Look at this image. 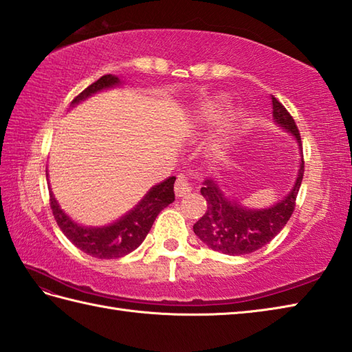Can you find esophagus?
Returning <instances> with one entry per match:
<instances>
[{"instance_id":"esophagus-1","label":"esophagus","mask_w":352,"mask_h":352,"mask_svg":"<svg viewBox=\"0 0 352 352\" xmlns=\"http://www.w3.org/2000/svg\"><path fill=\"white\" fill-rule=\"evenodd\" d=\"M191 191V184L188 181V177L181 175L177 179H176V184H175V192L177 197H184L188 195V192Z\"/></svg>"}]
</instances>
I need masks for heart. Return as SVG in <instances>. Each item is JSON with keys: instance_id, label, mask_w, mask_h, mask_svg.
Returning <instances> with one entry per match:
<instances>
[{"instance_id": "b5f03b06", "label": "heart", "mask_w": 352, "mask_h": 352, "mask_svg": "<svg viewBox=\"0 0 352 352\" xmlns=\"http://www.w3.org/2000/svg\"><path fill=\"white\" fill-rule=\"evenodd\" d=\"M226 104L228 103H226L225 98H216V100H214V102L205 104L202 109L199 111L197 120L200 121V123H210V121H216L221 116V113H223ZM236 120H239V117H232L231 120L226 121L223 131H221V136H223V138L219 140V144H223L226 136L229 133L234 132L235 124H236Z\"/></svg>"}]
</instances>
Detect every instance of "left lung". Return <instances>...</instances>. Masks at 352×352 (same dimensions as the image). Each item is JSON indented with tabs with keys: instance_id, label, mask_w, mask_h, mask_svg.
Segmentation results:
<instances>
[{
	"instance_id": "1",
	"label": "left lung",
	"mask_w": 352,
	"mask_h": 352,
	"mask_svg": "<svg viewBox=\"0 0 352 352\" xmlns=\"http://www.w3.org/2000/svg\"><path fill=\"white\" fill-rule=\"evenodd\" d=\"M272 109L276 123L295 136L302 152L299 129L290 112L272 96ZM304 176V157H300L298 179L281 202L266 210H249L235 200H229L216 179H206L200 188L206 199V211L196 221L195 234L206 246L226 255L252 254L266 246L287 225L296 206V196Z\"/></svg>"
}]
</instances>
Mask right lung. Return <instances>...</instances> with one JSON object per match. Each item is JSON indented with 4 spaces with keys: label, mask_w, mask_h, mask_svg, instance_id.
Segmentation results:
<instances>
[{
    "label": "right lung",
    "mask_w": 352,
    "mask_h": 352,
    "mask_svg": "<svg viewBox=\"0 0 352 352\" xmlns=\"http://www.w3.org/2000/svg\"><path fill=\"white\" fill-rule=\"evenodd\" d=\"M118 83L120 78L117 76L106 74L100 77L97 82L82 91L71 104L80 103L82 100L96 94V92L112 88ZM175 181L176 177L171 176L164 182L155 185L132 211H129L116 223L103 228H86L77 225L60 210L53 192H50V206H52L57 226L76 248L91 256L112 260V258H121L131 254L144 241L157 214L175 200Z\"/></svg>",
    "instance_id": "1"
}]
</instances>
